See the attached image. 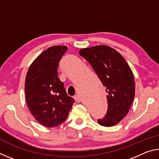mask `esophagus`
I'll use <instances>...</instances> for the list:
<instances>
[{"label":"esophagus","instance_id":"1","mask_svg":"<svg viewBox=\"0 0 159 159\" xmlns=\"http://www.w3.org/2000/svg\"><path fill=\"white\" fill-rule=\"evenodd\" d=\"M74 99H75V101H76V102H80V97H79V95H75V96L74 97Z\"/></svg>","mask_w":159,"mask_h":159}]
</instances>
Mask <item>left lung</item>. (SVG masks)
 Wrapping results in <instances>:
<instances>
[{"mask_svg": "<svg viewBox=\"0 0 159 159\" xmlns=\"http://www.w3.org/2000/svg\"><path fill=\"white\" fill-rule=\"evenodd\" d=\"M79 55L92 66L106 88L108 109L99 124L109 127L119 123L129 111L134 100V77L130 66L119 52L107 45L83 48Z\"/></svg>", "mask_w": 159, "mask_h": 159, "instance_id": "obj_1", "label": "left lung"}]
</instances>
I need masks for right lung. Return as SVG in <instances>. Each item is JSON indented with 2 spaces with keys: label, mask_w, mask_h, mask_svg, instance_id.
<instances>
[{
  "label": "right lung",
  "mask_w": 159,
  "mask_h": 159,
  "mask_svg": "<svg viewBox=\"0 0 159 159\" xmlns=\"http://www.w3.org/2000/svg\"><path fill=\"white\" fill-rule=\"evenodd\" d=\"M67 47L55 45L43 52L28 70L26 100L31 114L45 127H55L66 119L74 99L66 94L58 78L57 67Z\"/></svg>",
  "instance_id": "1"
}]
</instances>
